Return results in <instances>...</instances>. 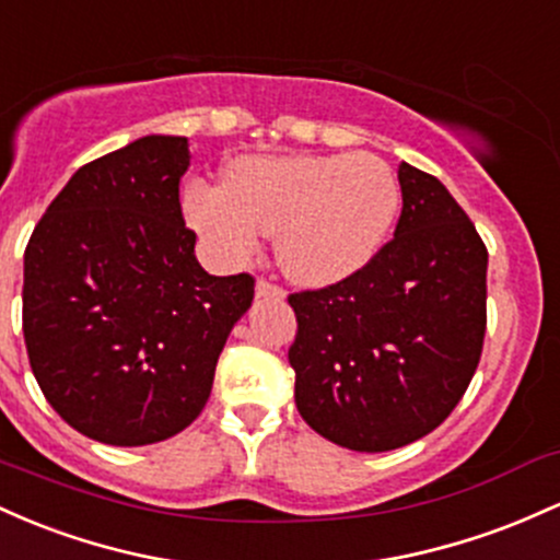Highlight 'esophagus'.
Here are the masks:
<instances>
[{
  "mask_svg": "<svg viewBox=\"0 0 560 560\" xmlns=\"http://www.w3.org/2000/svg\"><path fill=\"white\" fill-rule=\"evenodd\" d=\"M256 296L259 299H285V291H282L280 285H275V282H269L267 278H261L256 282Z\"/></svg>",
  "mask_w": 560,
  "mask_h": 560,
  "instance_id": "1",
  "label": "esophagus"
}]
</instances>
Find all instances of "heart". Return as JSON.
Wrapping results in <instances>:
<instances>
[{
	"mask_svg": "<svg viewBox=\"0 0 560 560\" xmlns=\"http://www.w3.org/2000/svg\"><path fill=\"white\" fill-rule=\"evenodd\" d=\"M394 168L378 155H250L232 161L224 187L192 182L190 224L222 261L254 256L275 235L282 272L301 285H330L386 243L399 213Z\"/></svg>",
	"mask_w": 560,
	"mask_h": 560,
	"instance_id": "b5f03b06",
	"label": "heart"
}]
</instances>
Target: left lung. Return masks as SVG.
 I'll return each mask as SVG.
<instances>
[{
	"label": "left lung",
	"mask_w": 560,
	"mask_h": 560,
	"mask_svg": "<svg viewBox=\"0 0 560 560\" xmlns=\"http://www.w3.org/2000/svg\"><path fill=\"white\" fill-rule=\"evenodd\" d=\"M392 241L360 272L288 296L296 407L357 452L405 447L466 394L487 332V246L431 174L401 163Z\"/></svg>",
	"instance_id": "8db88e82"
}]
</instances>
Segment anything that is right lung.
Segmentation results:
<instances>
[{
  "label": "right lung",
  "instance_id": "add662e5",
  "mask_svg": "<svg viewBox=\"0 0 560 560\" xmlns=\"http://www.w3.org/2000/svg\"><path fill=\"white\" fill-rule=\"evenodd\" d=\"M187 137L150 135L84 163L39 219L23 259V338L52 410L94 442L142 447L200 416L248 272L196 259L179 182Z\"/></svg>",
  "mask_w": 560,
  "mask_h": 560
}]
</instances>
